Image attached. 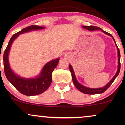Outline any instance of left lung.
Segmentation results:
<instances>
[{"instance_id": "left-lung-1", "label": "left lung", "mask_w": 125, "mask_h": 125, "mask_svg": "<svg viewBox=\"0 0 125 125\" xmlns=\"http://www.w3.org/2000/svg\"><path fill=\"white\" fill-rule=\"evenodd\" d=\"M83 28L85 29H87V30H89V31H94V30H100L102 32H103L104 33H105V34H107L110 36H112L113 39V40L115 42V44L116 46L117 47V50H118V71L116 73V74L114 76L113 78H112V80H110V81L107 83V84L105 86L103 87V88H96V89H93V88H86L84 86H83V85L80 84V83H78V81H77L76 78V76H75L74 71H73V68L72 67V66L70 65H69V70L70 72H71V74H72V80H73V83H74V85H75V86L78 89V90H80V92H83V93L87 94H100V93H104V92H105L107 89H108L112 83H113V81H114V80L115 79V78L117 77L118 75L119 71H120V69H121V62H120V57H121V54H120V51H119V49L118 47V46L117 45V44H116L115 41L114 40V39L113 38V37L112 36V35L111 34L107 33V32L104 31L103 30H102L101 28H100V27H96V26H93V25H89V26H83Z\"/></svg>"}]
</instances>
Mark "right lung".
Returning <instances> with one entry per match:
<instances>
[{"instance_id": "obj_1", "label": "right lung", "mask_w": 125, "mask_h": 125, "mask_svg": "<svg viewBox=\"0 0 125 125\" xmlns=\"http://www.w3.org/2000/svg\"><path fill=\"white\" fill-rule=\"evenodd\" d=\"M43 28H44V27L34 25H30L14 34L10 40L3 55L4 70L7 78L20 93L28 96L38 95L48 89L52 83V73L57 66L59 59L53 60L48 62L44 66L40 76L37 78L27 79L20 77L12 71L8 63V52L13 40L19 35V34L31 31V30H41Z\"/></svg>"}]
</instances>
